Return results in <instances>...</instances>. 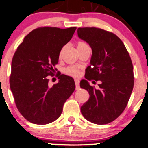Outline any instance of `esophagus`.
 Here are the masks:
<instances>
[{
  "mask_svg": "<svg viewBox=\"0 0 148 148\" xmlns=\"http://www.w3.org/2000/svg\"><path fill=\"white\" fill-rule=\"evenodd\" d=\"M74 82H75V85H76V89H78L80 88V87H79V84H80L79 80L75 79V80H74Z\"/></svg>",
  "mask_w": 148,
  "mask_h": 148,
  "instance_id": "1",
  "label": "esophagus"
}]
</instances>
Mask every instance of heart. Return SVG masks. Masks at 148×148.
<instances>
[{
  "mask_svg": "<svg viewBox=\"0 0 148 148\" xmlns=\"http://www.w3.org/2000/svg\"><path fill=\"white\" fill-rule=\"evenodd\" d=\"M76 45H77L78 50L80 49V48L85 47V46H88V45L84 42H78ZM64 50H65V47H63L61 49L60 52H59V57H61ZM64 72L66 74H68V75H70L72 76H79L80 74V68L76 66H68L64 69Z\"/></svg>",
  "mask_w": 148,
  "mask_h": 148,
  "instance_id": "heart-1",
  "label": "heart"
}]
</instances>
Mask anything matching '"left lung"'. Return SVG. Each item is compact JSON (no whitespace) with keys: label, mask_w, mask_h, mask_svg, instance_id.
<instances>
[{"label":"left lung","mask_w":148,"mask_h":148,"mask_svg":"<svg viewBox=\"0 0 148 148\" xmlns=\"http://www.w3.org/2000/svg\"><path fill=\"white\" fill-rule=\"evenodd\" d=\"M77 32L92 50L87 80L80 84L90 95L80 107L81 113L93 124H108L124 111L133 89L131 59L124 43L113 33L95 27L78 28ZM91 79L101 80L99 89L89 85L87 80Z\"/></svg>","instance_id":"8db88e82"}]
</instances>
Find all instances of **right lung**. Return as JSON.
I'll return each instance as SVG.
<instances>
[{
    "instance_id": "add662e5",
    "label": "right lung",
    "mask_w": 148,
    "mask_h": 148,
    "mask_svg": "<svg viewBox=\"0 0 148 148\" xmlns=\"http://www.w3.org/2000/svg\"><path fill=\"white\" fill-rule=\"evenodd\" d=\"M76 27H40L24 37L13 57L9 84L15 103L22 115L35 124H47L60 117L63 104L75 90L70 76H59L48 86L59 52L70 41Z\"/></svg>"
}]
</instances>
